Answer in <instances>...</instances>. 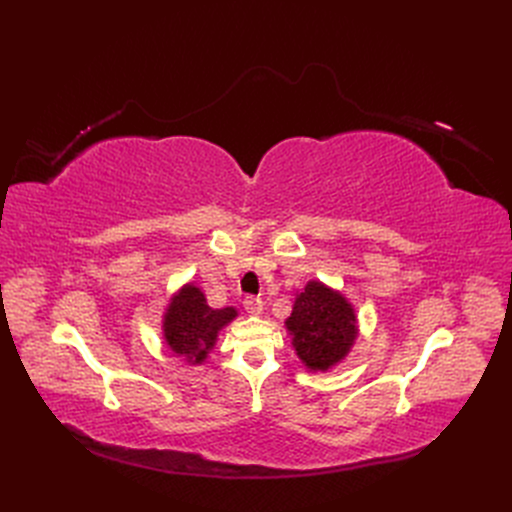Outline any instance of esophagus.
Segmentation results:
<instances>
[{"mask_svg": "<svg viewBox=\"0 0 512 512\" xmlns=\"http://www.w3.org/2000/svg\"><path fill=\"white\" fill-rule=\"evenodd\" d=\"M245 309H247V313H251V315H261V311H263V301H261L259 297H247V299H245Z\"/></svg>", "mask_w": 512, "mask_h": 512, "instance_id": "34e87169", "label": "esophagus"}]
</instances>
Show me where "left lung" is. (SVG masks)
<instances>
[{"mask_svg": "<svg viewBox=\"0 0 512 512\" xmlns=\"http://www.w3.org/2000/svg\"><path fill=\"white\" fill-rule=\"evenodd\" d=\"M299 359L311 371L338 365L357 340V315L344 294L317 280L297 294L290 317L284 321Z\"/></svg>", "mask_w": 512, "mask_h": 512, "instance_id": "obj_1", "label": "left lung"}]
</instances>
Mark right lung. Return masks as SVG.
I'll return each mask as SVG.
<instances>
[{
	"instance_id": "1",
	"label": "right lung",
	"mask_w": 512,
	"mask_h": 512,
	"mask_svg": "<svg viewBox=\"0 0 512 512\" xmlns=\"http://www.w3.org/2000/svg\"><path fill=\"white\" fill-rule=\"evenodd\" d=\"M234 307L211 309L205 294L195 284H186L174 294L164 313V338L176 357H184L191 365H201L218 334L236 317Z\"/></svg>"
}]
</instances>
